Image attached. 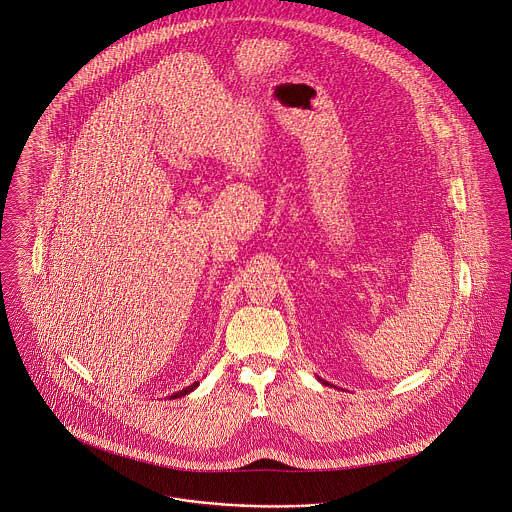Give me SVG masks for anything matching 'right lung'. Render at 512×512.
<instances>
[{
    "mask_svg": "<svg viewBox=\"0 0 512 512\" xmlns=\"http://www.w3.org/2000/svg\"><path fill=\"white\" fill-rule=\"evenodd\" d=\"M197 386H199V382H195V384H191V386H189V388H185V390H181V392H177V394H175V396H173V398H181V396H187V394H189V392H193V390H195V388H197Z\"/></svg>",
    "mask_w": 512,
    "mask_h": 512,
    "instance_id": "add662e5",
    "label": "right lung"
}]
</instances>
